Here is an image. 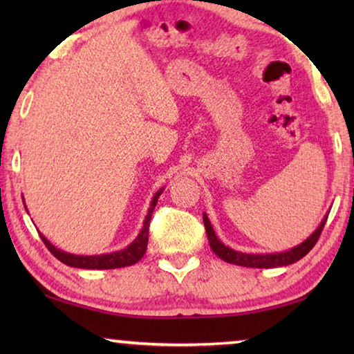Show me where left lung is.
<instances>
[{
    "label": "left lung",
    "instance_id": "1",
    "mask_svg": "<svg viewBox=\"0 0 354 354\" xmlns=\"http://www.w3.org/2000/svg\"><path fill=\"white\" fill-rule=\"evenodd\" d=\"M326 218H328V215H325V218L322 220V223L313 232V234H310L303 243L297 245V247H293V248L287 250V251H283V253L248 254V253H242V251L232 250L230 247H226L225 243H221L218 241V237L215 236L214 227L211 225V221H209L207 215L203 214V221H205L207 241H209V245H211L214 253L217 254L220 259H223L225 262L236 263V266H242V267H253V268L284 267V266H290V263L301 259V257L306 256L309 251L314 248V245L317 243V241H319L323 227H325Z\"/></svg>",
    "mask_w": 354,
    "mask_h": 354
}]
</instances>
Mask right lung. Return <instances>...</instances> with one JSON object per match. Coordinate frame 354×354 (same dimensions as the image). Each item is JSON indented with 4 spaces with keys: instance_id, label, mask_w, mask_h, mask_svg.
<instances>
[{
    "instance_id": "obj_1",
    "label": "right lung",
    "mask_w": 354,
    "mask_h": 354,
    "mask_svg": "<svg viewBox=\"0 0 354 354\" xmlns=\"http://www.w3.org/2000/svg\"><path fill=\"white\" fill-rule=\"evenodd\" d=\"M164 189H160L159 192H156V195L153 196L151 205H149L148 214L145 217V221H143V227L139 232V236L136 237V241L128 245L124 250L120 251H113V253H107V254H98V256H77V254H70L65 253V251L56 248L48 239L40 234V239L44 241L46 245V248L51 251V254L64 262L65 266L70 267H76V268H87V270H109V268H120V267H127V266H133V263L139 262L143 254L147 251V245H148V227H149V220H151V214L156 207V203H158L159 195L162 194Z\"/></svg>"
}]
</instances>
